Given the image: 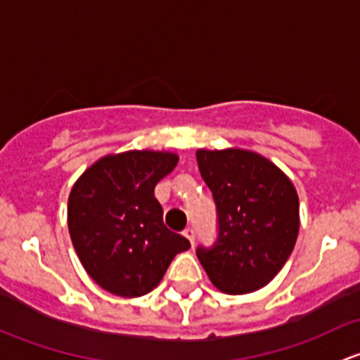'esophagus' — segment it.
<instances>
[{
  "label": "esophagus",
  "instance_id": "34e87169",
  "mask_svg": "<svg viewBox=\"0 0 360 360\" xmlns=\"http://www.w3.org/2000/svg\"><path fill=\"white\" fill-rule=\"evenodd\" d=\"M183 235L188 238V240L191 242V244H195V238H197V233H195L193 228H186V230L183 231Z\"/></svg>",
  "mask_w": 360,
  "mask_h": 360
}]
</instances>
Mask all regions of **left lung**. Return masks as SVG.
<instances>
[{"label": "left lung", "mask_w": 360, "mask_h": 360, "mask_svg": "<svg viewBox=\"0 0 360 360\" xmlns=\"http://www.w3.org/2000/svg\"><path fill=\"white\" fill-rule=\"evenodd\" d=\"M197 162L217 210L216 242L197 249L203 270L226 294L264 288L296 244V188L275 163L254 151L198 150Z\"/></svg>", "instance_id": "obj_1"}]
</instances>
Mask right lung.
I'll use <instances>...</instances> for the list:
<instances>
[{
	"instance_id": "add662e5",
	"label": "right lung",
	"mask_w": 360,
	"mask_h": 360,
	"mask_svg": "<svg viewBox=\"0 0 360 360\" xmlns=\"http://www.w3.org/2000/svg\"><path fill=\"white\" fill-rule=\"evenodd\" d=\"M169 151H125L97 160L69 193L68 226L86 274L108 292L153 291L174 256L190 249L163 224L155 186L177 165Z\"/></svg>"
}]
</instances>
